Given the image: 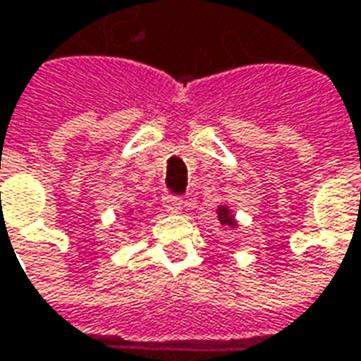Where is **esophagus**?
I'll return each mask as SVG.
<instances>
[{"instance_id": "34e87169", "label": "esophagus", "mask_w": 361, "mask_h": 361, "mask_svg": "<svg viewBox=\"0 0 361 361\" xmlns=\"http://www.w3.org/2000/svg\"><path fill=\"white\" fill-rule=\"evenodd\" d=\"M163 207L166 209V212L178 214L180 210L185 209V200H183L180 197H175V195H164V197H163Z\"/></svg>"}]
</instances>
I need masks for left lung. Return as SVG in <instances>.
<instances>
[{
    "label": "left lung",
    "instance_id": "obj_1",
    "mask_svg": "<svg viewBox=\"0 0 361 361\" xmlns=\"http://www.w3.org/2000/svg\"><path fill=\"white\" fill-rule=\"evenodd\" d=\"M219 220H220V224H224V226H231V228H234L236 226V222H234V219H232V214H231V210L226 209V207H219Z\"/></svg>",
    "mask_w": 361,
    "mask_h": 361
}]
</instances>
